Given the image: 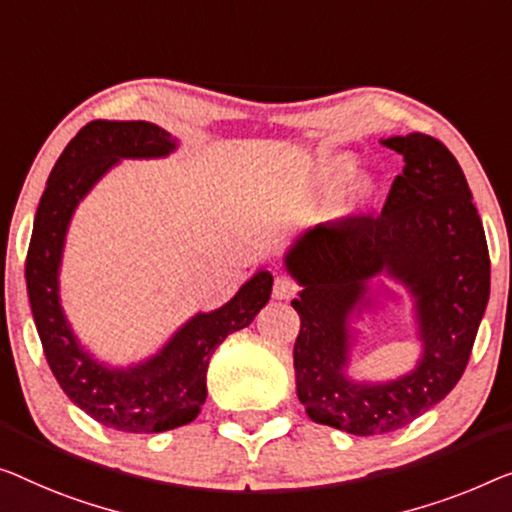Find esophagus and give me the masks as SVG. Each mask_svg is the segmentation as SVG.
Wrapping results in <instances>:
<instances>
[{
	"instance_id": "34e87169",
	"label": "esophagus",
	"mask_w": 512,
	"mask_h": 512,
	"mask_svg": "<svg viewBox=\"0 0 512 512\" xmlns=\"http://www.w3.org/2000/svg\"><path fill=\"white\" fill-rule=\"evenodd\" d=\"M296 292H299V285L292 278L287 276H278L276 282H273V296L280 301H287V299H294Z\"/></svg>"
}]
</instances>
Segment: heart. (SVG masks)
Returning a JSON list of instances; mask_svg holds the SVG:
<instances>
[{
    "label": "heart",
    "instance_id": "obj_1",
    "mask_svg": "<svg viewBox=\"0 0 512 512\" xmlns=\"http://www.w3.org/2000/svg\"><path fill=\"white\" fill-rule=\"evenodd\" d=\"M352 167H354L352 158L345 156V154L329 156L322 165H319V179H322L326 186H335V183L347 179V174L352 172ZM368 195H370V183L368 181H363V179L352 181L347 188H342L338 200H335V213L352 211Z\"/></svg>",
    "mask_w": 512,
    "mask_h": 512
}]
</instances>
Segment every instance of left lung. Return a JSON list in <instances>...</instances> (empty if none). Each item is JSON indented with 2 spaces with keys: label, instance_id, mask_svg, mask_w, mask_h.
Masks as SVG:
<instances>
[{
  "label": "left lung",
  "instance_id": "obj_1",
  "mask_svg": "<svg viewBox=\"0 0 512 512\" xmlns=\"http://www.w3.org/2000/svg\"><path fill=\"white\" fill-rule=\"evenodd\" d=\"M404 158L381 216H347L303 234L285 257L303 287L294 342L296 393L315 423L349 434L400 430L444 400L467 368L490 299V253L469 183L437 137L409 133L384 140ZM388 272L417 305L424 358L386 385L344 375L346 319L369 282Z\"/></svg>",
  "mask_w": 512,
  "mask_h": 512
}]
</instances>
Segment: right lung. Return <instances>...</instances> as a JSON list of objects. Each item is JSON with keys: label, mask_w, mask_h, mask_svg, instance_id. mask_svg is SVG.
Here are the masks:
<instances>
[{"label": "right lung", "mask_w": 512, "mask_h": 512, "mask_svg": "<svg viewBox=\"0 0 512 512\" xmlns=\"http://www.w3.org/2000/svg\"><path fill=\"white\" fill-rule=\"evenodd\" d=\"M177 140L149 121H89L66 144L38 202L25 278L45 361L71 402L119 432H165L188 425L207 400V368L220 342L246 329L269 303L273 276L259 271L230 303L200 312L163 352L128 370H110L78 345L59 305L64 236L78 202L119 158H158Z\"/></svg>", "instance_id": "right-lung-1"}]
</instances>
